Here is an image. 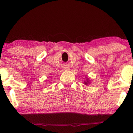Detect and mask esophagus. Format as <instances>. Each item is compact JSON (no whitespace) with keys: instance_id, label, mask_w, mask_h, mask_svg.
I'll return each instance as SVG.
<instances>
[{"instance_id":"34e87169","label":"esophagus","mask_w":133,"mask_h":133,"mask_svg":"<svg viewBox=\"0 0 133 133\" xmlns=\"http://www.w3.org/2000/svg\"><path fill=\"white\" fill-rule=\"evenodd\" d=\"M67 70H69V69H67Z\"/></svg>"}]
</instances>
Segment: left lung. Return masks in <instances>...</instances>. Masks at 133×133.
Returning <instances> with one entry per match:
<instances>
[{
	"label": "left lung",
	"mask_w": 133,
	"mask_h": 133,
	"mask_svg": "<svg viewBox=\"0 0 133 133\" xmlns=\"http://www.w3.org/2000/svg\"><path fill=\"white\" fill-rule=\"evenodd\" d=\"M85 78H86V79H85V81L84 82V84H85V85H88L91 83V80H89V78H88V77H85Z\"/></svg>",
	"instance_id": "obj_1"
}]
</instances>
